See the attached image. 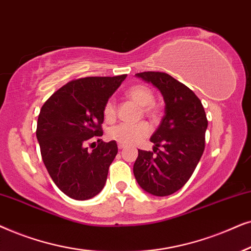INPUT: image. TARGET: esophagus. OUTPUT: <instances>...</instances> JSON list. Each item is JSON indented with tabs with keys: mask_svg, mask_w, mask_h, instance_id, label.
I'll return each mask as SVG.
<instances>
[{
	"mask_svg": "<svg viewBox=\"0 0 251 251\" xmlns=\"http://www.w3.org/2000/svg\"><path fill=\"white\" fill-rule=\"evenodd\" d=\"M118 148L119 149H124V148H125V146L122 145V143H118Z\"/></svg>",
	"mask_w": 251,
	"mask_h": 251,
	"instance_id": "1",
	"label": "esophagus"
}]
</instances>
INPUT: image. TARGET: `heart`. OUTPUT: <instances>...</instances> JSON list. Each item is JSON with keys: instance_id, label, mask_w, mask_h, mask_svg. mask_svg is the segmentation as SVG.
Returning a JSON list of instances; mask_svg holds the SVG:
<instances>
[{"instance_id": "1", "label": "heart", "mask_w": 251, "mask_h": 251, "mask_svg": "<svg viewBox=\"0 0 251 251\" xmlns=\"http://www.w3.org/2000/svg\"><path fill=\"white\" fill-rule=\"evenodd\" d=\"M127 96L133 102H135L136 104L142 106L145 112L149 113V115L155 113V108L152 105L153 93L149 87L145 85L132 86L127 91ZM103 113H104V117L108 120L113 119L116 110L115 101L112 99H109L105 102L104 108H103ZM149 133L150 126L145 122L136 124L123 123L110 128L109 138L115 140L118 143H122V145L128 146L134 145V143L139 142L140 140L145 139L146 136L149 135Z\"/></svg>"}]
</instances>
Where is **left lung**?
<instances>
[{"label": "left lung", "instance_id": "obj_1", "mask_svg": "<svg viewBox=\"0 0 251 251\" xmlns=\"http://www.w3.org/2000/svg\"><path fill=\"white\" fill-rule=\"evenodd\" d=\"M135 76L158 89L165 113L150 138L156 153L139 150L133 173L146 193L171 195L188 181L204 151L208 127L204 108L193 91L166 73L149 71Z\"/></svg>", "mask_w": 251, "mask_h": 251}]
</instances>
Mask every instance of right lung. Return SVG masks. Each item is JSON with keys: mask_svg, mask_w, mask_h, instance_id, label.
<instances>
[{"mask_svg": "<svg viewBox=\"0 0 251 251\" xmlns=\"http://www.w3.org/2000/svg\"><path fill=\"white\" fill-rule=\"evenodd\" d=\"M126 76L73 80L40 110L36 139L42 160L52 181L69 198L89 200L105 185L109 166L118 152L117 143L99 140L92 151L87 143L103 134V108Z\"/></svg>", "mask_w": 251, "mask_h": 251, "instance_id": "right-lung-1", "label": "right lung"}]
</instances>
